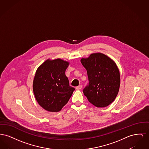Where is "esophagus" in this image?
Here are the masks:
<instances>
[{"mask_svg": "<svg viewBox=\"0 0 149 149\" xmlns=\"http://www.w3.org/2000/svg\"><path fill=\"white\" fill-rule=\"evenodd\" d=\"M81 88H82V85H79V86L76 87L77 89H81Z\"/></svg>", "mask_w": 149, "mask_h": 149, "instance_id": "1", "label": "esophagus"}]
</instances>
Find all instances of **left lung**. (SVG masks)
<instances>
[{
    "mask_svg": "<svg viewBox=\"0 0 149 149\" xmlns=\"http://www.w3.org/2000/svg\"><path fill=\"white\" fill-rule=\"evenodd\" d=\"M87 71L89 84L83 89L89 102L106 107L116 99L120 89V74L115 62L102 53L92 54L80 60Z\"/></svg>",
    "mask_w": 149,
    "mask_h": 149,
    "instance_id": "left-lung-1",
    "label": "left lung"
}]
</instances>
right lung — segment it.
<instances>
[{"instance_id": "right-lung-1", "label": "right lung", "mask_w": 149, "mask_h": 149, "mask_svg": "<svg viewBox=\"0 0 149 149\" xmlns=\"http://www.w3.org/2000/svg\"><path fill=\"white\" fill-rule=\"evenodd\" d=\"M69 64L60 58L48 59L36 70L33 93L40 106L49 112L60 111L75 91L65 74Z\"/></svg>"}]
</instances>
